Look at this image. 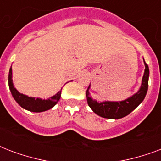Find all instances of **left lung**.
Returning <instances> with one entry per match:
<instances>
[{"label": "left lung", "mask_w": 161, "mask_h": 161, "mask_svg": "<svg viewBox=\"0 0 161 161\" xmlns=\"http://www.w3.org/2000/svg\"><path fill=\"white\" fill-rule=\"evenodd\" d=\"M144 62L145 69H144V76L142 79L141 86L135 94L128 97L124 101L121 102H103L98 103L97 101L92 99L90 97L89 89L91 85L88 87L86 96L87 103L93 112L102 118L108 119H119L125 116L128 115L133 112L140 103L144 101L148 91L149 85V69L148 64Z\"/></svg>", "instance_id": "left-lung-1"}]
</instances>
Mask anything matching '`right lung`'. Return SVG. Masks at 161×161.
<instances>
[{
	"instance_id": "1",
	"label": "right lung",
	"mask_w": 161,
	"mask_h": 161,
	"mask_svg": "<svg viewBox=\"0 0 161 161\" xmlns=\"http://www.w3.org/2000/svg\"><path fill=\"white\" fill-rule=\"evenodd\" d=\"M8 85H9L10 91L12 92V95L15 101L19 104L22 108L26 110L33 112V113H41L44 111L49 110L57 104L58 100L61 97V89L54 96L51 97L48 99H41V98H35L27 97L26 95L20 93L13 86L12 82V67L9 70V75H8Z\"/></svg>"
}]
</instances>
